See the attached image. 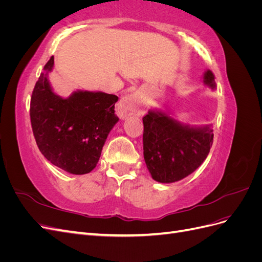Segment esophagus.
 I'll return each mask as SVG.
<instances>
[{
  "instance_id": "1",
  "label": "esophagus",
  "mask_w": 262,
  "mask_h": 262,
  "mask_svg": "<svg viewBox=\"0 0 262 262\" xmlns=\"http://www.w3.org/2000/svg\"><path fill=\"white\" fill-rule=\"evenodd\" d=\"M142 108V100L136 94L126 95L118 105V114L124 118L133 114L139 113Z\"/></svg>"
}]
</instances>
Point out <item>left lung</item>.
Returning <instances> with one entry per match:
<instances>
[{
	"label": "left lung",
	"mask_w": 262,
	"mask_h": 262,
	"mask_svg": "<svg viewBox=\"0 0 262 262\" xmlns=\"http://www.w3.org/2000/svg\"><path fill=\"white\" fill-rule=\"evenodd\" d=\"M204 84L215 89L214 74L204 73ZM143 154L147 169L158 182L169 184L193 172L207 158L213 144L209 125H184L162 112L143 117Z\"/></svg>",
	"instance_id": "1"
}]
</instances>
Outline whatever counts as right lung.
I'll return each mask as SVG.
<instances>
[{"mask_svg": "<svg viewBox=\"0 0 262 262\" xmlns=\"http://www.w3.org/2000/svg\"><path fill=\"white\" fill-rule=\"evenodd\" d=\"M47 62L30 98V122L38 148L57 167L74 175L92 171L99 161L108 134L118 122L116 95L74 92L62 98L52 92Z\"/></svg>", "mask_w": 262, "mask_h": 262, "instance_id": "add662e5", "label": "right lung"}]
</instances>
